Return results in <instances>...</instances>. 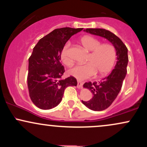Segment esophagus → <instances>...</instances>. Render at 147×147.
<instances>
[{"instance_id":"1","label":"esophagus","mask_w":147,"mask_h":147,"mask_svg":"<svg viewBox=\"0 0 147 147\" xmlns=\"http://www.w3.org/2000/svg\"><path fill=\"white\" fill-rule=\"evenodd\" d=\"M84 82H81V81H77V88H81L82 87V85H83Z\"/></svg>"}]
</instances>
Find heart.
Here are the masks:
<instances>
[{"label": "heart", "instance_id": "heart-1", "mask_svg": "<svg viewBox=\"0 0 147 147\" xmlns=\"http://www.w3.org/2000/svg\"><path fill=\"white\" fill-rule=\"evenodd\" d=\"M82 46L88 52V63L76 65L69 70V74L79 79L90 78L96 73L104 76L112 70L116 60V50L113 45L104 43L91 36H84L81 38ZM70 43L64 45L61 52V59L65 65L70 66L72 61L68 56V49Z\"/></svg>", "mask_w": 147, "mask_h": 147}]
</instances>
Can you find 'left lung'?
I'll return each mask as SVG.
<instances>
[{"label": "left lung", "instance_id": "8db88e82", "mask_svg": "<svg viewBox=\"0 0 147 147\" xmlns=\"http://www.w3.org/2000/svg\"><path fill=\"white\" fill-rule=\"evenodd\" d=\"M84 31L107 39L112 43L116 50L117 63L110 75L101 82H86L83 86L84 88L88 89L92 92V97L88 102L82 100V103L90 110L104 111L112 104L122 88L123 81L127 72L128 49L119 37L109 30L100 28H87Z\"/></svg>", "mask_w": 147, "mask_h": 147}]
</instances>
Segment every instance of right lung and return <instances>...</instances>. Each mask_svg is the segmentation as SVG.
Returning <instances> with one entry per match:
<instances>
[{"label":"right lung","instance_id":"right-lung-1","mask_svg":"<svg viewBox=\"0 0 147 147\" xmlns=\"http://www.w3.org/2000/svg\"><path fill=\"white\" fill-rule=\"evenodd\" d=\"M83 28L55 29L41 38L29 58L28 86L31 100L43 110L55 108L61 101L65 89L76 86L77 79H61L65 70L61 63V52L72 35Z\"/></svg>","mask_w":147,"mask_h":147}]
</instances>
